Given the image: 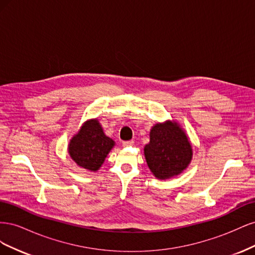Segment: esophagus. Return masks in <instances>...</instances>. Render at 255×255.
Wrapping results in <instances>:
<instances>
[{"instance_id": "esophagus-1", "label": "esophagus", "mask_w": 255, "mask_h": 255, "mask_svg": "<svg viewBox=\"0 0 255 255\" xmlns=\"http://www.w3.org/2000/svg\"><path fill=\"white\" fill-rule=\"evenodd\" d=\"M133 144H134V140H128V141L122 142L123 146H128V145H133Z\"/></svg>"}]
</instances>
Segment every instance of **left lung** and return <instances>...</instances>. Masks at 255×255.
<instances>
[{"label": "left lung", "instance_id": "obj_1", "mask_svg": "<svg viewBox=\"0 0 255 255\" xmlns=\"http://www.w3.org/2000/svg\"><path fill=\"white\" fill-rule=\"evenodd\" d=\"M144 157L153 175L159 180L182 173L192 158L188 137L179 123H157L150 130V142L144 145Z\"/></svg>", "mask_w": 255, "mask_h": 255}]
</instances>
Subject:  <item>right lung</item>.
<instances>
[{"label": "right lung", "instance_id": "obj_1", "mask_svg": "<svg viewBox=\"0 0 255 255\" xmlns=\"http://www.w3.org/2000/svg\"><path fill=\"white\" fill-rule=\"evenodd\" d=\"M114 145L115 141L104 134L98 119H91L85 122L72 137L68 151L76 165L96 172Z\"/></svg>", "mask_w": 255, "mask_h": 255}]
</instances>
